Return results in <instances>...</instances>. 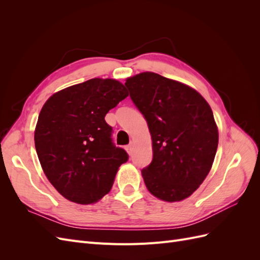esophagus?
I'll return each instance as SVG.
<instances>
[{
  "mask_svg": "<svg viewBox=\"0 0 260 260\" xmlns=\"http://www.w3.org/2000/svg\"><path fill=\"white\" fill-rule=\"evenodd\" d=\"M125 149H127V152H128V154H132V149H133V143L131 142L129 145H127V147H125Z\"/></svg>",
  "mask_w": 260,
  "mask_h": 260,
  "instance_id": "obj_1",
  "label": "esophagus"
}]
</instances>
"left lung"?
Here are the masks:
<instances>
[{
	"label": "left lung",
	"instance_id": "left-lung-1",
	"mask_svg": "<svg viewBox=\"0 0 260 260\" xmlns=\"http://www.w3.org/2000/svg\"><path fill=\"white\" fill-rule=\"evenodd\" d=\"M124 85L152 137L153 159L142 169L147 190L166 202L188 198L207 177L217 152L210 106L194 89L158 74H139Z\"/></svg>",
	"mask_w": 260,
	"mask_h": 260
}]
</instances>
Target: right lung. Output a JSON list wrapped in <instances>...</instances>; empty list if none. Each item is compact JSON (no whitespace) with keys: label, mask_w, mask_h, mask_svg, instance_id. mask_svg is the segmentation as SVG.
Instances as JSON below:
<instances>
[{"label":"right lung","mask_w":260,"mask_h":260,"mask_svg":"<svg viewBox=\"0 0 260 260\" xmlns=\"http://www.w3.org/2000/svg\"><path fill=\"white\" fill-rule=\"evenodd\" d=\"M128 96L114 79L94 78L61 90L45 102L35 144L52 185L70 202L95 203L113 186L127 152L113 143L106 114Z\"/></svg>","instance_id":"right-lung-1"}]
</instances>
